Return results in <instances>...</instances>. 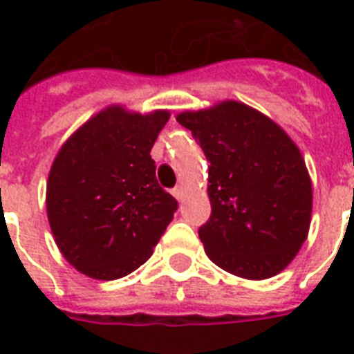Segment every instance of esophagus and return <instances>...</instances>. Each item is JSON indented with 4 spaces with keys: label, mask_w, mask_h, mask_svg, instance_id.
<instances>
[{
    "label": "esophagus",
    "mask_w": 354,
    "mask_h": 354,
    "mask_svg": "<svg viewBox=\"0 0 354 354\" xmlns=\"http://www.w3.org/2000/svg\"><path fill=\"white\" fill-rule=\"evenodd\" d=\"M172 196L178 200V202H182L183 196H185V191H183V187H176V189H172Z\"/></svg>",
    "instance_id": "obj_1"
}]
</instances>
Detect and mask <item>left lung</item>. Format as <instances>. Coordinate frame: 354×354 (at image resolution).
<instances>
[{"mask_svg":"<svg viewBox=\"0 0 354 354\" xmlns=\"http://www.w3.org/2000/svg\"><path fill=\"white\" fill-rule=\"evenodd\" d=\"M176 121L209 161L211 216L198 230L207 257L244 279L277 275L307 241L313 213V183L296 143L236 101Z\"/></svg>","mask_w":354,"mask_h":354,"instance_id":"1","label":"left lung"}]
</instances>
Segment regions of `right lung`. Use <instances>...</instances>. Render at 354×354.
<instances>
[{
    "instance_id": "obj_1",
    "label": "right lung",
    "mask_w": 354,
    "mask_h": 354,
    "mask_svg": "<svg viewBox=\"0 0 354 354\" xmlns=\"http://www.w3.org/2000/svg\"><path fill=\"white\" fill-rule=\"evenodd\" d=\"M171 113L108 106L58 150L47 180V218L58 250L88 277L113 281L152 255L176 198L156 180L150 150Z\"/></svg>"
}]
</instances>
